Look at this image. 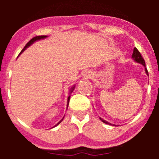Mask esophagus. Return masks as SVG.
Returning <instances> with one entry per match:
<instances>
[{
	"label": "esophagus",
	"mask_w": 159,
	"mask_h": 159,
	"mask_svg": "<svg viewBox=\"0 0 159 159\" xmlns=\"http://www.w3.org/2000/svg\"><path fill=\"white\" fill-rule=\"evenodd\" d=\"M85 77H88V78L92 77H93V74H92V72H89V71H88V72H86V74H85Z\"/></svg>",
	"instance_id": "esophagus-1"
}]
</instances>
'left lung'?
<instances>
[{"label":"left lung","instance_id":"1","mask_svg":"<svg viewBox=\"0 0 159 159\" xmlns=\"http://www.w3.org/2000/svg\"><path fill=\"white\" fill-rule=\"evenodd\" d=\"M132 58H133L134 61L138 62L139 63V64H142L143 66H144L145 67V73L147 74V75H148V71L146 67H145V60L143 59V58L142 57V56H141V54L140 52H139V51L138 49L136 48H134V50H133V53H132ZM100 119L103 121V123L105 124H107V125H113V126H116L115 125H112V124H111L109 122H108V121H106V120H103V119L100 118Z\"/></svg>","mask_w":159,"mask_h":159}]
</instances>
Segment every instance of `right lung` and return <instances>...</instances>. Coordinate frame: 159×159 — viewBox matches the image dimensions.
<instances>
[{
	"mask_svg": "<svg viewBox=\"0 0 159 159\" xmlns=\"http://www.w3.org/2000/svg\"><path fill=\"white\" fill-rule=\"evenodd\" d=\"M48 36H46V35H41V36H36V37H34V38H33L32 39H31V40H30L29 42H28L27 44H26V45L25 46V48H24L22 49V51H21V53H19V54H21V53H22V52L24 51H25V49L26 48H27L29 46H30V45H31L32 43H34V42H35V41H38V40H41V39H45V38H47ZM75 86H73L72 88H71V90H70V93H72V91L74 90V89H75ZM70 97H71V95H69V96L68 97V99H67V107H66V109L67 108H68V106H69V100H70ZM64 116L63 117V119H61V120L59 122H58L57 124H56V125L54 126V127H56V126L57 125H59V124L61 122V121H63V119H64Z\"/></svg>",
	"mask_w": 159,
	"mask_h": 159,
	"instance_id": "1",
	"label": "right lung"
}]
</instances>
